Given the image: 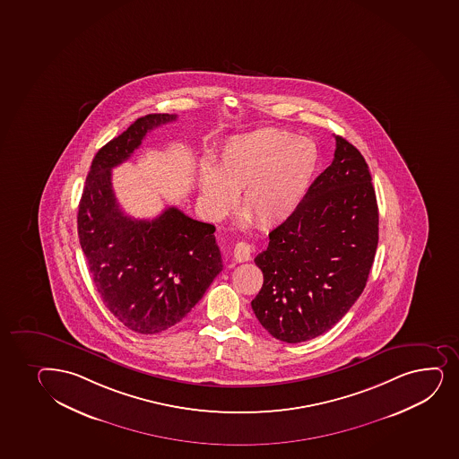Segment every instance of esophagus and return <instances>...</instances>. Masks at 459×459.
<instances>
[{
  "mask_svg": "<svg viewBox=\"0 0 459 459\" xmlns=\"http://www.w3.org/2000/svg\"><path fill=\"white\" fill-rule=\"evenodd\" d=\"M250 246H248L247 242H238L235 248H233V258L238 263H244V261H248L250 259Z\"/></svg>",
  "mask_w": 459,
  "mask_h": 459,
  "instance_id": "1",
  "label": "esophagus"
}]
</instances>
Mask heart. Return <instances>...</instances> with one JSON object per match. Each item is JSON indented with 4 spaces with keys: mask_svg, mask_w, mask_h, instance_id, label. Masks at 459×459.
<instances>
[{
    "mask_svg": "<svg viewBox=\"0 0 459 459\" xmlns=\"http://www.w3.org/2000/svg\"><path fill=\"white\" fill-rule=\"evenodd\" d=\"M319 166L313 142L287 129L265 128L227 142L217 168L200 169L201 203L215 220L237 203L259 227L287 221L304 201Z\"/></svg>",
    "mask_w": 459,
    "mask_h": 459,
    "instance_id": "heart-1",
    "label": "heart"
}]
</instances>
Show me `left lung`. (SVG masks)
I'll return each instance as SVG.
<instances>
[{"instance_id":"8db88e82","label":"left lung","mask_w":459,"mask_h":459,"mask_svg":"<svg viewBox=\"0 0 459 459\" xmlns=\"http://www.w3.org/2000/svg\"><path fill=\"white\" fill-rule=\"evenodd\" d=\"M363 155L335 135L334 160L298 211L268 233L255 264L263 289L252 300L259 324L287 343L315 339L350 311L378 244V207Z\"/></svg>"}]
</instances>
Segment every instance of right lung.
<instances>
[{
  "instance_id": "1",
  "label": "right lung",
  "mask_w": 459,
  "mask_h": 459,
  "mask_svg": "<svg viewBox=\"0 0 459 459\" xmlns=\"http://www.w3.org/2000/svg\"><path fill=\"white\" fill-rule=\"evenodd\" d=\"M176 114H148L102 146L79 201L78 235L105 307L139 334H155L185 319L222 270L215 226L177 207L154 220L125 215L111 170L133 155L144 135Z\"/></svg>"
}]
</instances>
